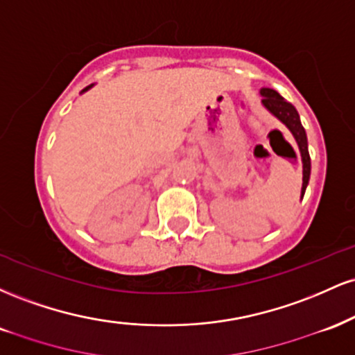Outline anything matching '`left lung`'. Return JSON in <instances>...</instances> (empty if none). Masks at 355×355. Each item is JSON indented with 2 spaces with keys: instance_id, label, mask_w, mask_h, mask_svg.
<instances>
[{
  "instance_id": "1",
  "label": "left lung",
  "mask_w": 355,
  "mask_h": 355,
  "mask_svg": "<svg viewBox=\"0 0 355 355\" xmlns=\"http://www.w3.org/2000/svg\"><path fill=\"white\" fill-rule=\"evenodd\" d=\"M260 95H262V107L268 113H272L277 120L282 121L287 126L288 132L292 133V137L295 138L297 146L300 150V157H302V190H300V195L304 197L305 189L309 185V178H311V155H309L307 135H305L304 126L300 123L299 113H297L294 105L288 103L275 89L262 88L260 89Z\"/></svg>"
}]
</instances>
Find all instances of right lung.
I'll list each match as a JSON object with an SVG mask.
<instances>
[{
	"instance_id": "1",
	"label": "right lung",
	"mask_w": 355,
	"mask_h": 355,
	"mask_svg": "<svg viewBox=\"0 0 355 355\" xmlns=\"http://www.w3.org/2000/svg\"><path fill=\"white\" fill-rule=\"evenodd\" d=\"M92 87H93V85H88V87H87V88H83V89H81V93H85V92H88V89H89V88H92Z\"/></svg>"
}]
</instances>
